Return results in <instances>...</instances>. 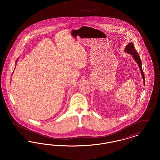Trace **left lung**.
I'll return each instance as SVG.
<instances>
[{
	"label": "left lung",
	"instance_id": "8db88e82",
	"mask_svg": "<svg viewBox=\"0 0 160 160\" xmlns=\"http://www.w3.org/2000/svg\"><path fill=\"white\" fill-rule=\"evenodd\" d=\"M125 52L127 53L130 54L132 56L134 60L136 61V62H137V65H138L139 68L140 69L141 74H142V76L143 80V84L145 85V75H144V73H143V69H142V61L140 59V56L138 55V54L136 50V48L134 46V44L132 42H129V44L125 47Z\"/></svg>",
	"mask_w": 160,
	"mask_h": 160
}]
</instances>
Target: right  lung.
Segmentation results:
<instances>
[{"label":"right lung","mask_w":160,"mask_h":160,"mask_svg":"<svg viewBox=\"0 0 160 160\" xmlns=\"http://www.w3.org/2000/svg\"><path fill=\"white\" fill-rule=\"evenodd\" d=\"M18 59H17V60L16 61V62H15V64H17V61H18ZM15 66H16V65H15Z\"/></svg>","instance_id":"obj_1"}]
</instances>
